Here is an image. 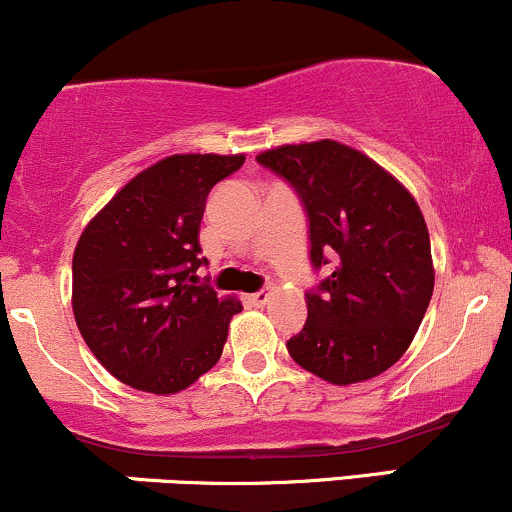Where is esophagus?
I'll list each match as a JSON object with an SVG mask.
<instances>
[{"mask_svg":"<svg viewBox=\"0 0 512 512\" xmlns=\"http://www.w3.org/2000/svg\"><path fill=\"white\" fill-rule=\"evenodd\" d=\"M268 298H271V293H266V290H258V293H251L246 295V302L254 307H263L268 302Z\"/></svg>","mask_w":512,"mask_h":512,"instance_id":"1","label":"esophagus"}]
</instances>
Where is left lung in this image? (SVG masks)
<instances>
[{
  "instance_id": "obj_1",
  "label": "left lung",
  "mask_w": 512,
  "mask_h": 512,
  "mask_svg": "<svg viewBox=\"0 0 512 512\" xmlns=\"http://www.w3.org/2000/svg\"><path fill=\"white\" fill-rule=\"evenodd\" d=\"M256 161L288 180L310 222V261L332 273L310 290L288 351L334 386L390 368L425 317L434 288L430 234L415 197L339 141L288 144Z\"/></svg>"
}]
</instances>
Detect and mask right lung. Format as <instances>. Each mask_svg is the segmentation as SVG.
Wrapping results in <instances>:
<instances>
[{"mask_svg": "<svg viewBox=\"0 0 512 512\" xmlns=\"http://www.w3.org/2000/svg\"><path fill=\"white\" fill-rule=\"evenodd\" d=\"M246 156L175 153L131 178L82 232L73 312L97 361L136 390H185L222 356L241 302L195 271L207 195Z\"/></svg>", "mask_w": 512, "mask_h": 512, "instance_id": "1", "label": "right lung"}]
</instances>
